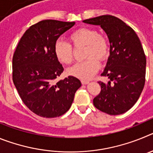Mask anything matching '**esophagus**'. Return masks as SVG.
I'll list each match as a JSON object with an SVG mask.
<instances>
[{
	"label": "esophagus",
	"mask_w": 153,
	"mask_h": 153,
	"mask_svg": "<svg viewBox=\"0 0 153 153\" xmlns=\"http://www.w3.org/2000/svg\"><path fill=\"white\" fill-rule=\"evenodd\" d=\"M81 83H82V84L83 85H86V84H88L89 83V81H87V80H81Z\"/></svg>",
	"instance_id": "1"
}]
</instances>
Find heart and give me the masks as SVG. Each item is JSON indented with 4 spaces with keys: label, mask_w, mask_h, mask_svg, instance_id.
Listing matches in <instances>:
<instances>
[{
    "label": "heart",
    "mask_w": 153,
    "mask_h": 153,
    "mask_svg": "<svg viewBox=\"0 0 153 153\" xmlns=\"http://www.w3.org/2000/svg\"><path fill=\"white\" fill-rule=\"evenodd\" d=\"M70 40L76 47H85L86 60L75 64L68 70L70 75L81 79H90L97 73L100 64L109 54V44L107 38L94 28L81 27L70 33ZM54 53L60 63L70 64L74 60V49L71 44L58 40L55 43Z\"/></svg>",
    "instance_id": "b5f03b06"
}]
</instances>
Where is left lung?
Returning a JSON list of instances; mask_svg holds the SVG:
<instances>
[{
	"label": "left lung",
	"mask_w": 153,
	"mask_h": 153,
	"mask_svg": "<svg viewBox=\"0 0 153 153\" xmlns=\"http://www.w3.org/2000/svg\"><path fill=\"white\" fill-rule=\"evenodd\" d=\"M83 22L100 25L110 44L109 56L101 74L109 81L98 82L101 91L93 99V105L107 114H123L137 102L145 85L146 58L141 42L132 28L114 16L102 15Z\"/></svg>",
	"instance_id": "obj_1"
}]
</instances>
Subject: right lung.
Segmentation results:
<instances>
[{
    "label": "right lung",
    "mask_w": 153,
    "mask_h": 153,
    "mask_svg": "<svg viewBox=\"0 0 153 153\" xmlns=\"http://www.w3.org/2000/svg\"><path fill=\"white\" fill-rule=\"evenodd\" d=\"M74 24L56 20L36 23L24 33L13 53V84L28 109L41 117L54 118L67 113L81 86L72 76L55 81L63 71L55 56V43Z\"/></svg>",
    "instance_id": "add662e5"
}]
</instances>
